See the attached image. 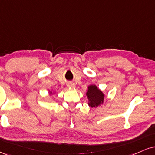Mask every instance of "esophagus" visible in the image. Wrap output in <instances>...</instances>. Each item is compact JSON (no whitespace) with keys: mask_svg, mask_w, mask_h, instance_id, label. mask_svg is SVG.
<instances>
[{"mask_svg":"<svg viewBox=\"0 0 155 155\" xmlns=\"http://www.w3.org/2000/svg\"><path fill=\"white\" fill-rule=\"evenodd\" d=\"M68 86L69 87H75V84L73 83H69L68 84Z\"/></svg>","mask_w":155,"mask_h":155,"instance_id":"1","label":"esophagus"}]
</instances>
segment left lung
<instances>
[{
  "mask_svg": "<svg viewBox=\"0 0 155 155\" xmlns=\"http://www.w3.org/2000/svg\"><path fill=\"white\" fill-rule=\"evenodd\" d=\"M87 96L89 100V106L92 108H95L104 104V94L97 86L92 84L88 87Z\"/></svg>",
  "mask_w": 155,
  "mask_h": 155,
  "instance_id": "left-lung-1",
  "label": "left lung"
}]
</instances>
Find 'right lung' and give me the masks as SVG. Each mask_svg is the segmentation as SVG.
Segmentation results:
<instances>
[{"label":"right lung","mask_w":155,"mask_h":155,"mask_svg":"<svg viewBox=\"0 0 155 155\" xmlns=\"http://www.w3.org/2000/svg\"><path fill=\"white\" fill-rule=\"evenodd\" d=\"M50 94H51V92H50Z\"/></svg>","instance_id":"add662e5"}]
</instances>
